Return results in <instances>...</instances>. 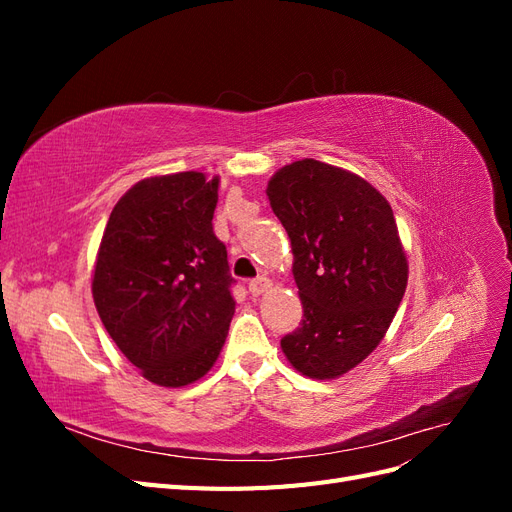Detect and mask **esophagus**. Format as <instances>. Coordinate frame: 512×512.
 I'll list each match as a JSON object with an SVG mask.
<instances>
[{"instance_id": "34e87169", "label": "esophagus", "mask_w": 512, "mask_h": 512, "mask_svg": "<svg viewBox=\"0 0 512 512\" xmlns=\"http://www.w3.org/2000/svg\"><path fill=\"white\" fill-rule=\"evenodd\" d=\"M269 288H271V280H269V277H265V275H260V277H256V280L250 282V294H252V297H260V294L267 292Z\"/></svg>"}]
</instances>
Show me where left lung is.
Segmentation results:
<instances>
[{
	"instance_id": "8db88e82",
	"label": "left lung",
	"mask_w": 512,
	"mask_h": 512,
	"mask_svg": "<svg viewBox=\"0 0 512 512\" xmlns=\"http://www.w3.org/2000/svg\"><path fill=\"white\" fill-rule=\"evenodd\" d=\"M267 196L290 237L303 303L282 350L303 376L339 378L374 352L404 299L408 260L393 209L359 175L312 158L277 170Z\"/></svg>"
}]
</instances>
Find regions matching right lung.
Segmentation results:
<instances>
[{"label":"right lung","instance_id":"add662e5","mask_svg":"<svg viewBox=\"0 0 512 512\" xmlns=\"http://www.w3.org/2000/svg\"><path fill=\"white\" fill-rule=\"evenodd\" d=\"M218 183L194 170L143 179L104 228L91 284L96 309L153 384L177 389L203 378L226 342L235 280L211 224Z\"/></svg>","mask_w":512,"mask_h":512}]
</instances>
